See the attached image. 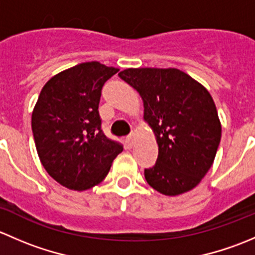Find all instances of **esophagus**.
<instances>
[{"label":"esophagus","instance_id":"esophagus-1","mask_svg":"<svg viewBox=\"0 0 255 255\" xmlns=\"http://www.w3.org/2000/svg\"><path fill=\"white\" fill-rule=\"evenodd\" d=\"M126 142H127L128 146H132L133 145V134H129L127 138H126Z\"/></svg>","mask_w":255,"mask_h":255}]
</instances>
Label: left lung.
I'll use <instances>...</instances> for the list:
<instances>
[{
  "label": "left lung",
  "mask_w": 255,
  "mask_h": 255,
  "mask_svg": "<svg viewBox=\"0 0 255 255\" xmlns=\"http://www.w3.org/2000/svg\"><path fill=\"white\" fill-rule=\"evenodd\" d=\"M142 96L144 120L159 146L146 182L168 196L194 189L210 170L221 123L210 92L179 69H127L118 74Z\"/></svg>",
  "instance_id": "1"
}]
</instances>
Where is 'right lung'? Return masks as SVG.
<instances>
[{"instance_id": "right-lung-1", "label": "right lung", "mask_w": 255, "mask_h": 255, "mask_svg": "<svg viewBox=\"0 0 255 255\" xmlns=\"http://www.w3.org/2000/svg\"><path fill=\"white\" fill-rule=\"evenodd\" d=\"M118 69L99 61L82 63L53 76L32 113L38 155L47 173L70 190H87L109 174L123 150L102 130L99 113L105 82Z\"/></svg>"}]
</instances>
